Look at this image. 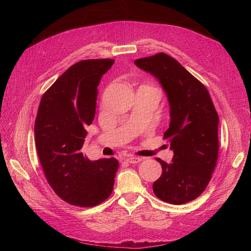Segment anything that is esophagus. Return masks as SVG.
<instances>
[{
  "instance_id": "esophagus-1",
  "label": "esophagus",
  "mask_w": 251,
  "mask_h": 251,
  "mask_svg": "<svg viewBox=\"0 0 251 251\" xmlns=\"http://www.w3.org/2000/svg\"><path fill=\"white\" fill-rule=\"evenodd\" d=\"M141 160H142L141 158L133 156V155H128V156H126V161L128 162V163H138V162H140Z\"/></svg>"
}]
</instances>
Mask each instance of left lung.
<instances>
[{
    "instance_id": "left-lung-1",
    "label": "left lung",
    "mask_w": 251,
    "mask_h": 251,
    "mask_svg": "<svg viewBox=\"0 0 251 251\" xmlns=\"http://www.w3.org/2000/svg\"><path fill=\"white\" fill-rule=\"evenodd\" d=\"M134 64L160 83L170 104V126L164 133L174 151L171 163L161 159L160 178L153 184L157 198L184 204L206 188L218 159L219 116L202 83L165 53L136 59Z\"/></svg>"
}]
</instances>
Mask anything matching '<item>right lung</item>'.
Returning a JSON list of instances; mask_svg holds the SVG:
<instances>
[{
    "label": "right lung",
    "mask_w": 251,
    "mask_h": 251,
    "mask_svg": "<svg viewBox=\"0 0 251 251\" xmlns=\"http://www.w3.org/2000/svg\"><path fill=\"white\" fill-rule=\"evenodd\" d=\"M113 64L109 58L74 64L43 95L37 110L35 146L45 176L59 198L75 206H95L114 187L116 159L91 161L80 151L95 116L97 87Z\"/></svg>",
    "instance_id": "right-lung-1"
}]
</instances>
